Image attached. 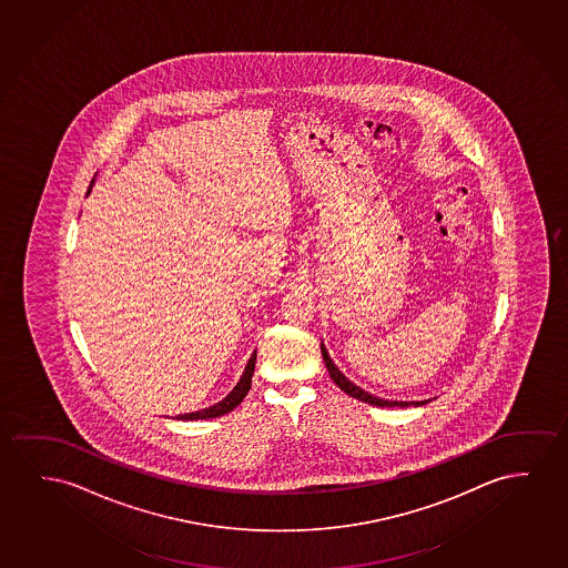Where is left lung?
I'll list each match as a JSON object with an SVG mask.
<instances>
[{"label":"left lung","mask_w":568,"mask_h":568,"mask_svg":"<svg viewBox=\"0 0 568 568\" xmlns=\"http://www.w3.org/2000/svg\"><path fill=\"white\" fill-rule=\"evenodd\" d=\"M321 354H323V362H325V366H327L331 379H333V382H335V384L338 385L346 395H351V397L362 400V403H368V405H374V407H423V405H426V403H430L432 400H393L376 397V395H372V393L364 392L359 385L354 384V382H351L348 377L344 376L343 372H341L335 362H333V358L328 356V351L325 348L323 341H321Z\"/></svg>","instance_id":"left-lung-1"}]
</instances>
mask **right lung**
Returning <instances> with one entry per match:
<instances>
[{
    "label": "right lung",
    "instance_id": "obj_1",
    "mask_svg": "<svg viewBox=\"0 0 568 568\" xmlns=\"http://www.w3.org/2000/svg\"><path fill=\"white\" fill-rule=\"evenodd\" d=\"M93 184H95V179L89 184L88 196L91 189H93ZM255 362L256 351L251 354V358H248L247 366L243 369V376L240 377L237 385H235L232 392L227 393L220 403L212 405V407L200 408L196 413L179 415L176 416V420H202V418H216V416L227 415L230 410H233V408L240 405L241 400L245 399V395H247L248 389H251V379H253V372H255Z\"/></svg>",
    "mask_w": 568,
    "mask_h": 568
}]
</instances>
